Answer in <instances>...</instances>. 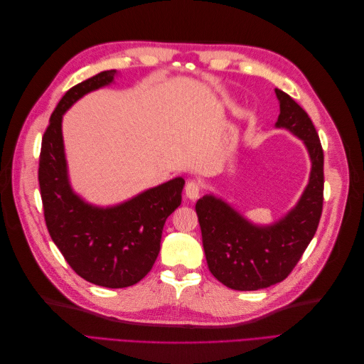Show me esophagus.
<instances>
[{
  "label": "esophagus",
  "mask_w": 364,
  "mask_h": 364,
  "mask_svg": "<svg viewBox=\"0 0 364 364\" xmlns=\"http://www.w3.org/2000/svg\"><path fill=\"white\" fill-rule=\"evenodd\" d=\"M185 194L191 200L199 199V196L202 194V185L196 181H188L185 185Z\"/></svg>",
  "instance_id": "1"
}]
</instances>
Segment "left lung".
I'll use <instances>...</instances> for the list:
<instances>
[{
	"label": "left lung",
	"instance_id": "1",
	"mask_svg": "<svg viewBox=\"0 0 364 364\" xmlns=\"http://www.w3.org/2000/svg\"><path fill=\"white\" fill-rule=\"evenodd\" d=\"M279 100L277 127L299 136L310 153V182L291 211L270 226H257L226 202L206 194L196 203L209 272L226 287L261 290L284 281L313 240L323 208V150L311 118L293 98Z\"/></svg>",
	"mask_w": 364,
	"mask_h": 364
}]
</instances>
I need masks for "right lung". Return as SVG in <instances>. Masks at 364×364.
I'll list each match as a JSON object with an SVG mask.
<instances>
[{
  "mask_svg": "<svg viewBox=\"0 0 364 364\" xmlns=\"http://www.w3.org/2000/svg\"><path fill=\"white\" fill-rule=\"evenodd\" d=\"M115 70L98 73L67 91L42 136L39 188L51 240L71 269L95 285L130 287L151 270L165 220L181 205L185 181L176 178L112 208L83 202L68 181L62 117L79 98L112 83Z\"/></svg>",
  "mask_w": 364,
  "mask_h": 364,
  "instance_id": "right-lung-1",
  "label": "right lung"
}]
</instances>
